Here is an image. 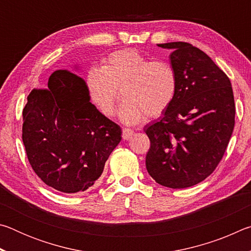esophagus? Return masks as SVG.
I'll list each match as a JSON object with an SVG mask.
<instances>
[{"mask_svg": "<svg viewBox=\"0 0 251 251\" xmlns=\"http://www.w3.org/2000/svg\"><path fill=\"white\" fill-rule=\"evenodd\" d=\"M134 131L131 129L128 128H123V139H125V141H128V139L131 138V136H133Z\"/></svg>", "mask_w": 251, "mask_h": 251, "instance_id": "obj_1", "label": "esophagus"}]
</instances>
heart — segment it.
Listing matches in <instances>:
<instances>
[{"mask_svg": "<svg viewBox=\"0 0 251 251\" xmlns=\"http://www.w3.org/2000/svg\"><path fill=\"white\" fill-rule=\"evenodd\" d=\"M91 99L105 116L115 114L121 91L124 100L121 120L137 124L148 115L157 117L166 112L177 93L176 72L163 61H150L135 50L110 54L101 69L87 74Z\"/></svg>", "mask_w": 251, "mask_h": 251, "instance_id": "1", "label": "heart"}]
</instances>
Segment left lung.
<instances>
[{
	"label": "left lung",
	"instance_id": "left-lung-1",
	"mask_svg": "<svg viewBox=\"0 0 251 251\" xmlns=\"http://www.w3.org/2000/svg\"><path fill=\"white\" fill-rule=\"evenodd\" d=\"M157 46L172 50L177 93L166 112L144 128L151 141L146 168L160 185L187 188L209 176L223 158L235 126L232 87L214 61L192 44Z\"/></svg>",
	"mask_w": 251,
	"mask_h": 251
}]
</instances>
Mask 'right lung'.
<instances>
[{
    "label": "right lung",
    "instance_id": "obj_1",
    "mask_svg": "<svg viewBox=\"0 0 251 251\" xmlns=\"http://www.w3.org/2000/svg\"><path fill=\"white\" fill-rule=\"evenodd\" d=\"M48 86L33 88L23 109L28 161L52 188L84 192L100 177L122 129L91 103L86 82L73 72L55 71Z\"/></svg>",
    "mask_w": 251,
    "mask_h": 251
}]
</instances>
